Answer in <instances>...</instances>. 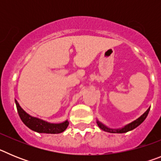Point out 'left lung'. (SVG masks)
I'll use <instances>...</instances> for the list:
<instances>
[{
  "label": "left lung",
  "instance_id": "1",
  "mask_svg": "<svg viewBox=\"0 0 161 161\" xmlns=\"http://www.w3.org/2000/svg\"><path fill=\"white\" fill-rule=\"evenodd\" d=\"M149 110H150V107H149L148 109H147V111L145 112L144 114H142L141 116L139 118V119H137L136 120L133 121L132 123H129V124L126 125L125 126H123V127H122V128H119V129L109 128V127H107V126H105L104 124H102V123H101V122H99L98 120L97 121V123L98 126H99V127H100L102 130H105V131L110 132V133H126V132L130 131V130L136 128L138 126H139V125L141 124L143 121L145 120V119L147 118V114H148V113H149Z\"/></svg>",
  "mask_w": 161,
  "mask_h": 161
}]
</instances>
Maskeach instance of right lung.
<instances>
[{"mask_svg": "<svg viewBox=\"0 0 161 161\" xmlns=\"http://www.w3.org/2000/svg\"><path fill=\"white\" fill-rule=\"evenodd\" d=\"M15 103H16L17 109H18L20 119H22L25 126L34 131H36L38 133L59 134L64 131L69 124L68 120L62 123H50L38 118L32 117L19 106V104L16 100H15Z\"/></svg>", "mask_w": 161, "mask_h": 161, "instance_id": "obj_1", "label": "right lung"}]
</instances>
